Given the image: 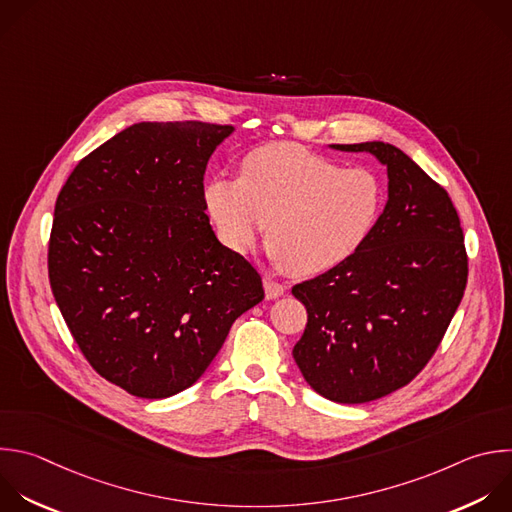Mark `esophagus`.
<instances>
[{
    "mask_svg": "<svg viewBox=\"0 0 512 512\" xmlns=\"http://www.w3.org/2000/svg\"><path fill=\"white\" fill-rule=\"evenodd\" d=\"M263 285H265V297L267 299H277V297H281L285 293V285H281V283H277V281H273L269 277H265Z\"/></svg>",
    "mask_w": 512,
    "mask_h": 512,
    "instance_id": "34e87169",
    "label": "esophagus"
}]
</instances>
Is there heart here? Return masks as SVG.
Wrapping results in <instances>:
<instances>
[{
	"instance_id": "b5f03b06",
	"label": "heart",
	"mask_w": 512,
	"mask_h": 512,
	"mask_svg": "<svg viewBox=\"0 0 512 512\" xmlns=\"http://www.w3.org/2000/svg\"><path fill=\"white\" fill-rule=\"evenodd\" d=\"M384 185L293 142L243 156L239 179L215 177L205 205L227 247L247 253L267 233V255L293 277L325 273L356 255L384 209ZM268 227H264V223Z\"/></svg>"
}]
</instances>
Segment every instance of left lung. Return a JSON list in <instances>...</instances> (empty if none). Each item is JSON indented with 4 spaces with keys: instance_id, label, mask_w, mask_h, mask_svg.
<instances>
[{
    "instance_id": "left-lung-1",
    "label": "left lung",
    "mask_w": 512,
    "mask_h": 512,
    "mask_svg": "<svg viewBox=\"0 0 512 512\" xmlns=\"http://www.w3.org/2000/svg\"><path fill=\"white\" fill-rule=\"evenodd\" d=\"M388 168V203L364 247L291 293L307 309L293 348L305 382L339 404L410 384L430 362L462 301L468 257L448 193L386 142L331 144Z\"/></svg>"
}]
</instances>
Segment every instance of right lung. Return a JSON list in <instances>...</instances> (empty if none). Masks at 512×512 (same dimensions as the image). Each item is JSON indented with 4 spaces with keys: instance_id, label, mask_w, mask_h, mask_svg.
<instances>
[{
    "instance_id": "obj_1",
    "label": "right lung",
    "mask_w": 512,
    "mask_h": 512,
    "mask_svg": "<svg viewBox=\"0 0 512 512\" xmlns=\"http://www.w3.org/2000/svg\"><path fill=\"white\" fill-rule=\"evenodd\" d=\"M229 124L138 122L84 156L62 187L48 275L88 364L132 396L193 386L233 321L257 305V269L221 245L205 168Z\"/></svg>"
}]
</instances>
